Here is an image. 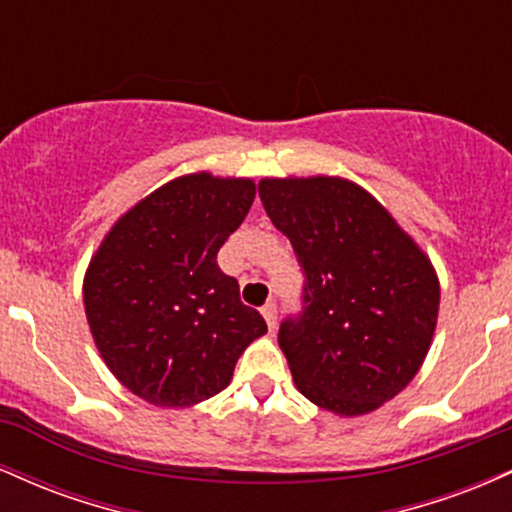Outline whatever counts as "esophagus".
I'll return each mask as SVG.
<instances>
[{
  "label": "esophagus",
  "instance_id": "34e87169",
  "mask_svg": "<svg viewBox=\"0 0 512 512\" xmlns=\"http://www.w3.org/2000/svg\"><path fill=\"white\" fill-rule=\"evenodd\" d=\"M262 317H264V320H267V327H269V330H274V327H276V303H274V301L264 303V308H262Z\"/></svg>",
  "mask_w": 512,
  "mask_h": 512
}]
</instances>
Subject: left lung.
I'll return each instance as SVG.
<instances>
[{"mask_svg":"<svg viewBox=\"0 0 512 512\" xmlns=\"http://www.w3.org/2000/svg\"><path fill=\"white\" fill-rule=\"evenodd\" d=\"M291 240L301 308L279 325L296 387L342 416L378 409L411 383L436 330V272L387 211L349 180H262Z\"/></svg>","mask_w":512,"mask_h":512,"instance_id":"1","label":"left lung"}]
</instances>
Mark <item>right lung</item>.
Returning <instances> with one entry per match:
<instances>
[{
    "label": "right lung",
    "instance_id": "obj_1",
    "mask_svg": "<svg viewBox=\"0 0 512 512\" xmlns=\"http://www.w3.org/2000/svg\"><path fill=\"white\" fill-rule=\"evenodd\" d=\"M252 199V180L185 175L127 211L91 260L84 303L98 351L156 407L219 395L245 346L267 332L216 262Z\"/></svg>",
    "mask_w": 512,
    "mask_h": 512
}]
</instances>
